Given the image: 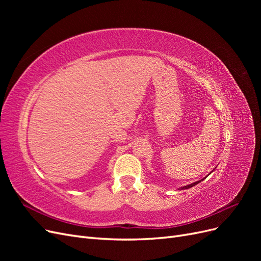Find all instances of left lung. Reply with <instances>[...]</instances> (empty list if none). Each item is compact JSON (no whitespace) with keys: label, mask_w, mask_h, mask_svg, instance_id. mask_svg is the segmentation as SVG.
<instances>
[{"label":"left lung","mask_w":261,"mask_h":261,"mask_svg":"<svg viewBox=\"0 0 261 261\" xmlns=\"http://www.w3.org/2000/svg\"><path fill=\"white\" fill-rule=\"evenodd\" d=\"M209 174H210V173H209ZM209 174H208V175H209ZM208 175H207L206 177H208ZM206 177H203L202 179H200V180H198V181H195V183H192V184L186 185V186H183V187H179V188H178V191H180V189H188V188H191V187H193V186L197 185V184H198V183H200V181H201V180H203V179L206 178Z\"/></svg>","instance_id":"left-lung-1"}]
</instances>
